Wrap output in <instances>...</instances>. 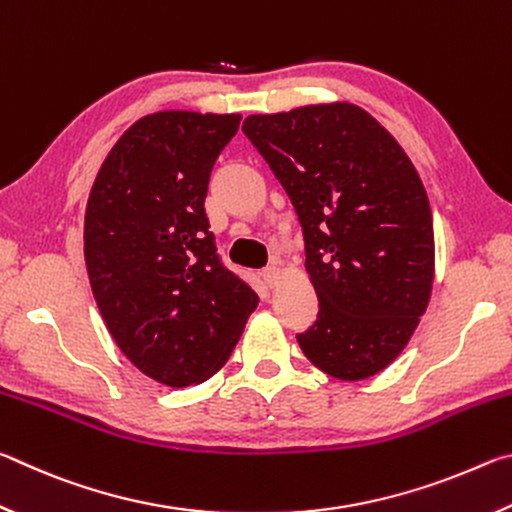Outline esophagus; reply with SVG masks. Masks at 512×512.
<instances>
[{
    "label": "esophagus",
    "instance_id": "1",
    "mask_svg": "<svg viewBox=\"0 0 512 512\" xmlns=\"http://www.w3.org/2000/svg\"><path fill=\"white\" fill-rule=\"evenodd\" d=\"M262 277H264V282L268 284V287H277V282H280V277H282V273H280V268L277 266H271V268H266V271L262 273Z\"/></svg>",
    "mask_w": 512,
    "mask_h": 512
}]
</instances>
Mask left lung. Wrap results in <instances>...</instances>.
Returning a JSON list of instances; mask_svg holds the SVG:
<instances>
[{"label":"left lung","instance_id":"obj_1","mask_svg":"<svg viewBox=\"0 0 512 512\" xmlns=\"http://www.w3.org/2000/svg\"><path fill=\"white\" fill-rule=\"evenodd\" d=\"M244 133L296 207L320 302L298 343L329 377L368 379L400 357L427 311L433 221L395 137L348 101L250 115Z\"/></svg>","mask_w":512,"mask_h":512}]
</instances>
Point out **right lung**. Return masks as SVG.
Masks as SVG:
<instances>
[{
	"mask_svg": "<svg viewBox=\"0 0 512 512\" xmlns=\"http://www.w3.org/2000/svg\"><path fill=\"white\" fill-rule=\"evenodd\" d=\"M241 115L162 110L137 119L90 189L83 253L112 341L158 384L219 372L257 293L216 257L207 183Z\"/></svg>",
	"mask_w": 512,
	"mask_h": 512,
	"instance_id": "obj_1",
	"label": "right lung"
}]
</instances>
